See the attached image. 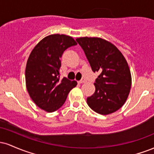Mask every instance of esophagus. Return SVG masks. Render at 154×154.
<instances>
[{"label": "esophagus", "mask_w": 154, "mask_h": 154, "mask_svg": "<svg viewBox=\"0 0 154 154\" xmlns=\"http://www.w3.org/2000/svg\"><path fill=\"white\" fill-rule=\"evenodd\" d=\"M86 82V79H81V80H79V84H82V83H84V82Z\"/></svg>", "instance_id": "34e87169"}]
</instances>
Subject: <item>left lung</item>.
<instances>
[{
  "instance_id": "8db88e82",
  "label": "left lung",
  "mask_w": 154,
  "mask_h": 154,
  "mask_svg": "<svg viewBox=\"0 0 154 154\" xmlns=\"http://www.w3.org/2000/svg\"><path fill=\"white\" fill-rule=\"evenodd\" d=\"M76 41L84 51L95 79V91L87 98L91 109L103 115L115 112L124 105L131 88L130 69L122 53L106 40L98 38H79Z\"/></svg>"
}]
</instances>
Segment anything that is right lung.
<instances>
[{
	"label": "right lung",
	"instance_id": "add662e5",
	"mask_svg": "<svg viewBox=\"0 0 154 154\" xmlns=\"http://www.w3.org/2000/svg\"><path fill=\"white\" fill-rule=\"evenodd\" d=\"M77 45L72 37L51 35L32 51L25 71L26 85L32 100L40 109L54 112L66 101L69 93L77 85L66 77L60 79L61 58L68 48Z\"/></svg>",
	"mask_w": 154,
	"mask_h": 154
}]
</instances>
